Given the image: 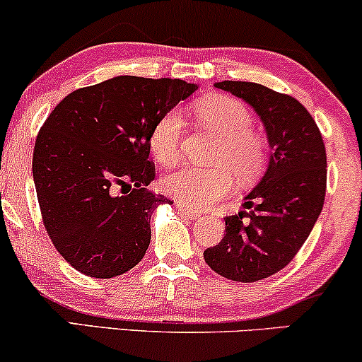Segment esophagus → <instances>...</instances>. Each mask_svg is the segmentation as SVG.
Returning <instances> with one entry per match:
<instances>
[{"label":"esophagus","instance_id":"obj_1","mask_svg":"<svg viewBox=\"0 0 362 362\" xmlns=\"http://www.w3.org/2000/svg\"><path fill=\"white\" fill-rule=\"evenodd\" d=\"M176 206H177V211H180L181 215H185L186 218H191V220H196V218L202 216L198 211H196V209H191V208L185 206V204H181V203H177Z\"/></svg>","mask_w":362,"mask_h":362}]
</instances>
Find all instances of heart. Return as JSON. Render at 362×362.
Wrapping results in <instances>:
<instances>
[{
    "instance_id": "b5f03b06",
    "label": "heart",
    "mask_w": 362,
    "mask_h": 362,
    "mask_svg": "<svg viewBox=\"0 0 362 362\" xmlns=\"http://www.w3.org/2000/svg\"><path fill=\"white\" fill-rule=\"evenodd\" d=\"M204 126L221 137L213 156L215 168H181L160 181L164 193L189 208H208L233 188V176L242 182L255 181L269 163V142L253 131V115L243 102L226 95H206L194 104ZM185 124L177 110H168L156 120L149 136L151 153L159 164L173 168L181 158Z\"/></svg>"
}]
</instances>
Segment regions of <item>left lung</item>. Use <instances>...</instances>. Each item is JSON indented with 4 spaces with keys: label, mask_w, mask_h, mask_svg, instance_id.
I'll use <instances>...</instances> for the list:
<instances>
[{
    "label": "left lung",
    "mask_w": 362,
    "mask_h": 362,
    "mask_svg": "<svg viewBox=\"0 0 362 362\" xmlns=\"http://www.w3.org/2000/svg\"><path fill=\"white\" fill-rule=\"evenodd\" d=\"M216 88L240 97L265 124L272 158L265 176L238 215L225 218V236L204 250V262L235 282H257L287 267L322 211L327 156L309 110L260 83L225 80Z\"/></svg>",
    "instance_id": "left-lung-1"
}]
</instances>
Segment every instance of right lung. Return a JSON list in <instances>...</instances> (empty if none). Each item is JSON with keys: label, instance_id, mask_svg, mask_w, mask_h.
I'll use <instances>...</instances> for the list:
<instances>
[{"label": "right lung", "instance_id": "add662e5", "mask_svg": "<svg viewBox=\"0 0 362 362\" xmlns=\"http://www.w3.org/2000/svg\"><path fill=\"white\" fill-rule=\"evenodd\" d=\"M194 90L180 78L120 75L69 93L45 120L33 149L40 211L80 274L112 279L144 258L151 215L173 203L146 189L156 176L151 131Z\"/></svg>", "mask_w": 362, "mask_h": 362}]
</instances>
